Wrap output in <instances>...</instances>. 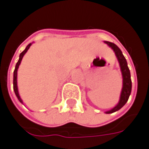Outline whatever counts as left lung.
<instances>
[{
	"instance_id": "obj_1",
	"label": "left lung",
	"mask_w": 149,
	"mask_h": 149,
	"mask_svg": "<svg viewBox=\"0 0 149 149\" xmlns=\"http://www.w3.org/2000/svg\"><path fill=\"white\" fill-rule=\"evenodd\" d=\"M105 43L110 46L112 49H113V51L115 52V54L117 56L118 60L119 62V65L121 68V72L123 74V89L120 95V100L117 105L115 106L113 109H112L111 110L106 112V113H112L113 112H116L119 110L122 107H123L129 100V95L131 94V89H132V81H131V75H130V71H129L128 64L125 57L123 56V53L121 51V49L118 47L115 44L105 41Z\"/></svg>"
}]
</instances>
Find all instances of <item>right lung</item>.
<instances>
[{
	"label": "right lung",
	"instance_id": "right-lung-1",
	"mask_svg": "<svg viewBox=\"0 0 149 149\" xmlns=\"http://www.w3.org/2000/svg\"><path fill=\"white\" fill-rule=\"evenodd\" d=\"M31 45V43L29 44L27 46H26V48L25 49L24 51H22L20 54V58H19V60H18V62L16 63V65H15V70H14V78H13V89H14L15 91V94L16 95V97H17V99L19 100L20 103H23L22 102V100L20 99V95H19V93H18V88H17V80H16V79H17V70H18V68H19V65H20V61L22 60V58H23V56H24V54H26V51L29 49L30 48V46Z\"/></svg>",
	"mask_w": 149,
	"mask_h": 149
}]
</instances>
